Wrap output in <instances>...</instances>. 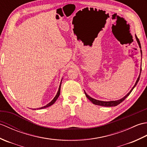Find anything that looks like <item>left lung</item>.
<instances>
[{
  "label": "left lung",
  "instance_id": "obj_1",
  "mask_svg": "<svg viewBox=\"0 0 147 147\" xmlns=\"http://www.w3.org/2000/svg\"><path fill=\"white\" fill-rule=\"evenodd\" d=\"M135 37H136V41H137V42H138V45H139L140 48V49H142V47H141V44H140V40H139V39L138 38V37L136 36V35H135ZM141 54H142V50H141ZM141 72H142V68H141V69H140V73H141ZM140 75H139V76H138V79H137V80H136L135 85H134V86L133 87L132 89L130 90V92H129L128 93H127V94L126 95L124 96L123 98H121V99H119V100H115V101H109V102H105V101L98 100H96V99H94V98H92L91 96H90L89 95H87V94H86V93L85 92V95H86V97L88 98L91 101V102L93 103V104H95V105H100V106H104V107H114V106H116V105H119V104H121V103L122 102H123V101H124V100H125V99L127 97V96H128V95L130 94L131 92H132V90H133V88H135V87L136 86V84L138 83V81H139V80H140Z\"/></svg>",
  "mask_w": 147,
  "mask_h": 147
}]
</instances>
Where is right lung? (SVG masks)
Listing matches in <instances>:
<instances>
[{"mask_svg":"<svg viewBox=\"0 0 147 147\" xmlns=\"http://www.w3.org/2000/svg\"><path fill=\"white\" fill-rule=\"evenodd\" d=\"M61 82H62V80H61ZM61 83H60V86H59V90H58L57 93V94H56V95H55V97L54 98V99H53L52 100L51 102L49 103V104H48L47 105H45V106H43V107H40V108H38V109H44V108H46V107H49V106H51V105H53V104H54V103L55 102V101L57 100V99L58 98V97H59V95H60V92H61Z\"/></svg>","mask_w":147,"mask_h":147,"instance_id":"add662e5","label":"right lung"}]
</instances>
